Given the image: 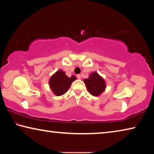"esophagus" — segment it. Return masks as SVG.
Returning a JSON list of instances; mask_svg holds the SVG:
<instances>
[{"label":"esophagus","mask_w":154,"mask_h":154,"mask_svg":"<svg viewBox=\"0 0 154 154\" xmlns=\"http://www.w3.org/2000/svg\"><path fill=\"white\" fill-rule=\"evenodd\" d=\"M77 79H81V78H82V75H77Z\"/></svg>","instance_id":"esophagus-1"}]
</instances>
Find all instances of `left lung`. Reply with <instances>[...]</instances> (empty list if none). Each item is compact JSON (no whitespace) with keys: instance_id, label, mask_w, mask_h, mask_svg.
Segmentation results:
<instances>
[{"instance_id":"obj_1","label":"left lung","mask_w":154,"mask_h":154,"mask_svg":"<svg viewBox=\"0 0 154 154\" xmlns=\"http://www.w3.org/2000/svg\"><path fill=\"white\" fill-rule=\"evenodd\" d=\"M84 83L86 85L88 92L94 96L100 95L105 91L106 88L105 80L96 72L91 73L88 79H84Z\"/></svg>"}]
</instances>
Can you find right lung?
I'll return each instance as SVG.
<instances>
[{"label": "right lung", "instance_id": "1", "mask_svg": "<svg viewBox=\"0 0 154 154\" xmlns=\"http://www.w3.org/2000/svg\"><path fill=\"white\" fill-rule=\"evenodd\" d=\"M75 80H76V77L74 75L69 77L63 71L59 70L49 79V87L54 94L61 96L67 92Z\"/></svg>", "mask_w": 154, "mask_h": 154}]
</instances>
